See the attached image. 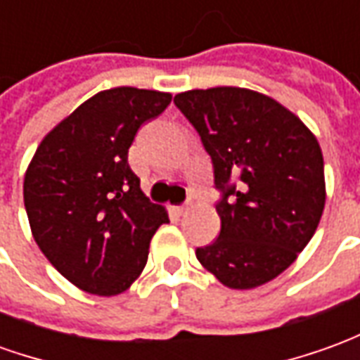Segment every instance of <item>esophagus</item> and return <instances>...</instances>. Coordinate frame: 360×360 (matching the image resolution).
Listing matches in <instances>:
<instances>
[{
	"label": "esophagus",
	"mask_w": 360,
	"mask_h": 360,
	"mask_svg": "<svg viewBox=\"0 0 360 360\" xmlns=\"http://www.w3.org/2000/svg\"><path fill=\"white\" fill-rule=\"evenodd\" d=\"M173 210L177 212L179 216H183V214H187V212H188V204H183V206H175Z\"/></svg>",
	"instance_id": "34e87169"
}]
</instances>
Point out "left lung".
Returning a JSON list of instances; mask_svg holds the SVG:
<instances>
[{
	"label": "left lung",
	"instance_id": "1",
	"mask_svg": "<svg viewBox=\"0 0 360 360\" xmlns=\"http://www.w3.org/2000/svg\"><path fill=\"white\" fill-rule=\"evenodd\" d=\"M193 123L221 191L218 239L196 249L229 289L264 285L293 264L316 231L326 204L316 136L278 100L216 86L173 98Z\"/></svg>",
	"mask_w": 360,
	"mask_h": 360
}]
</instances>
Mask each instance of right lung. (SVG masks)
I'll list each match as a JSON object with an SVG mask.
<instances>
[{"label": "right lung", "mask_w": 360, "mask_h": 360, "mask_svg": "<svg viewBox=\"0 0 360 360\" xmlns=\"http://www.w3.org/2000/svg\"><path fill=\"white\" fill-rule=\"evenodd\" d=\"M169 92L102 90L46 134L25 173L28 224L44 257L82 291L113 297L142 274L167 210L150 202L127 154Z\"/></svg>", "instance_id": "right-lung-1"}]
</instances>
